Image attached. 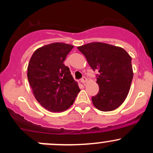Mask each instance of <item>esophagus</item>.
<instances>
[{
	"mask_svg": "<svg viewBox=\"0 0 153 153\" xmlns=\"http://www.w3.org/2000/svg\"><path fill=\"white\" fill-rule=\"evenodd\" d=\"M86 81H87V79H86V78L85 76L83 77V78L81 79V82L82 83V84H86Z\"/></svg>",
	"mask_w": 153,
	"mask_h": 153,
	"instance_id": "34e87169",
	"label": "esophagus"
}]
</instances>
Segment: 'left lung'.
Returning <instances> with one entry per match:
<instances>
[{"instance_id":"1","label":"left lung","mask_w":153,"mask_h":153,"mask_svg":"<svg viewBox=\"0 0 153 153\" xmlns=\"http://www.w3.org/2000/svg\"><path fill=\"white\" fill-rule=\"evenodd\" d=\"M93 70H98L99 92L92 98L95 108L109 112L119 107L127 97L133 78L132 58L123 48L101 42L78 47Z\"/></svg>"}]
</instances>
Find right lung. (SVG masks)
Listing matches in <instances>:
<instances>
[{"label":"right lung","instance_id":"1","mask_svg":"<svg viewBox=\"0 0 153 153\" xmlns=\"http://www.w3.org/2000/svg\"><path fill=\"white\" fill-rule=\"evenodd\" d=\"M74 46L52 43L34 52L27 77L35 99L50 112H63L73 104L80 92L78 83L64 61Z\"/></svg>","mask_w":153,"mask_h":153}]
</instances>
